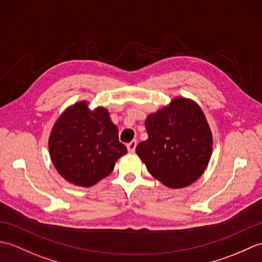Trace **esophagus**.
Segmentation results:
<instances>
[{
	"instance_id": "esophagus-1",
	"label": "esophagus",
	"mask_w": 262,
	"mask_h": 262,
	"mask_svg": "<svg viewBox=\"0 0 262 262\" xmlns=\"http://www.w3.org/2000/svg\"><path fill=\"white\" fill-rule=\"evenodd\" d=\"M136 145H137V142H136L135 140H134V141H132L130 143H128V144H127V149H128V152H130V153L135 152Z\"/></svg>"
}]
</instances>
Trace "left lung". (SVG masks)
I'll return each instance as SVG.
<instances>
[{
  "instance_id": "obj_1",
  "label": "left lung",
  "mask_w": 262,
  "mask_h": 262,
  "mask_svg": "<svg viewBox=\"0 0 262 262\" xmlns=\"http://www.w3.org/2000/svg\"><path fill=\"white\" fill-rule=\"evenodd\" d=\"M148 138L136 146L147 171L169 188L191 185L207 168L213 136L202 108L186 98L147 116Z\"/></svg>"
}]
</instances>
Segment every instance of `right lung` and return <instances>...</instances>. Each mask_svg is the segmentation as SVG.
<instances>
[{"label":"right lung","instance_id":"1","mask_svg":"<svg viewBox=\"0 0 262 262\" xmlns=\"http://www.w3.org/2000/svg\"><path fill=\"white\" fill-rule=\"evenodd\" d=\"M48 147L58 173L81 187H91L110 174L117 160L127 153L108 110H90L86 101L74 103L59 116Z\"/></svg>","mask_w":262,"mask_h":262}]
</instances>
